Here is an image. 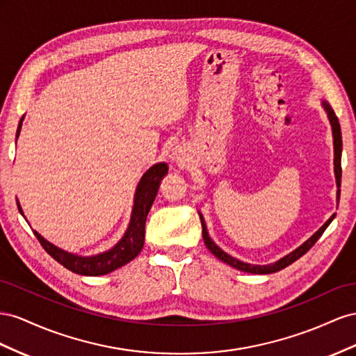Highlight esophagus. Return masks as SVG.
<instances>
[{"instance_id":"34e87169","label":"esophagus","mask_w":356,"mask_h":356,"mask_svg":"<svg viewBox=\"0 0 356 356\" xmlns=\"http://www.w3.org/2000/svg\"><path fill=\"white\" fill-rule=\"evenodd\" d=\"M171 159L176 162L179 165H185L188 162V155H186V150L184 147H176L172 150L171 154Z\"/></svg>"}]
</instances>
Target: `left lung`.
Returning <instances> with one entry per match:
<instances>
[{"mask_svg": "<svg viewBox=\"0 0 356 356\" xmlns=\"http://www.w3.org/2000/svg\"><path fill=\"white\" fill-rule=\"evenodd\" d=\"M322 106L325 108V111H327L328 115V119H330V124H331V128H332V138H334V172H336V181H337V201L340 200V184H341V129H340V124H339V119L336 116V113H334V110L331 108V106L327 103V101H322ZM334 216L332 215L327 222L323 223V225L314 232V234L307 240L304 241L302 245L300 248H297L296 250H292L289 255L280 258L279 261L273 262V264H267V266H253V264H248V262H243L237 258H232L231 255H228L227 252H223L219 246L215 245V241H213L209 236L207 232V227H206V222H204V218H202V215L200 213V219H201V227H202V238H204V243L207 249L215 255L216 258H219L220 261H223L225 264H228V266L234 267L240 271H245V273H252V274H270V273H276V271H280L285 267L291 266L292 262H296L298 258H301L304 253H306L314 243H316L319 240V237L323 234V231L328 228L330 223L332 222Z\"/></svg>", "mask_w": 356, "mask_h": 356, "instance_id": "8db88e82", "label": "left lung"}]
</instances>
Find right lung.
Listing matches in <instances>:
<instances>
[{
    "mask_svg": "<svg viewBox=\"0 0 356 356\" xmlns=\"http://www.w3.org/2000/svg\"><path fill=\"white\" fill-rule=\"evenodd\" d=\"M22 120L24 118L19 122L16 138L19 137L20 128H22ZM167 172H168V165L165 162H158V164H155L154 167H150L145 172L143 177L140 179L137 191H136L134 207H133V213H131L128 229L125 231L124 237L116 243V246H113L107 252L98 253V255H94V257H80V255H76V253H70L67 250L56 248L44 237L40 236L37 231H34V234L40 241V245L44 248V250L49 253V255L70 271L82 274V276H103V274L115 271L122 266H125V264H128L129 261H133L141 252V249H143L145 225H146L147 213L152 204H154V200L158 194L161 179L164 177ZM17 209L24 215L19 201H17Z\"/></svg>",
    "mask_w": 356,
    "mask_h": 356,
    "instance_id": "obj_1",
    "label": "right lung"
}]
</instances>
